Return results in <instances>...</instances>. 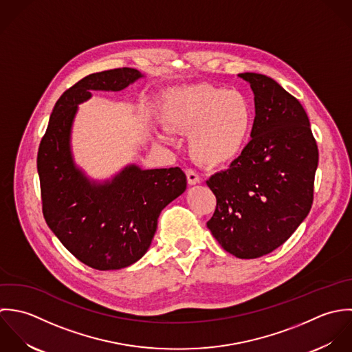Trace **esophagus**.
Listing matches in <instances>:
<instances>
[{
	"label": "esophagus",
	"mask_w": 352,
	"mask_h": 352,
	"mask_svg": "<svg viewBox=\"0 0 352 352\" xmlns=\"http://www.w3.org/2000/svg\"><path fill=\"white\" fill-rule=\"evenodd\" d=\"M186 178H188L189 185H197L200 182V175L192 168L186 170Z\"/></svg>",
	"instance_id": "34e87169"
}]
</instances>
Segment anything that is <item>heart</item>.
Wrapping results in <instances>:
<instances>
[{
    "mask_svg": "<svg viewBox=\"0 0 352 352\" xmlns=\"http://www.w3.org/2000/svg\"><path fill=\"white\" fill-rule=\"evenodd\" d=\"M163 117L168 129L189 135L192 157L206 167L235 160L253 125V109L242 92L211 84H196L173 92L166 100Z\"/></svg>",
    "mask_w": 352,
    "mask_h": 352,
    "instance_id": "b5f03b06",
    "label": "heart"
}]
</instances>
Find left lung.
<instances>
[{"label":"left lung","mask_w":352,"mask_h":352,"mask_svg":"<svg viewBox=\"0 0 352 352\" xmlns=\"http://www.w3.org/2000/svg\"><path fill=\"white\" fill-rule=\"evenodd\" d=\"M238 76L254 94L252 140L207 181L216 196L207 227L226 252L257 258L283 245L310 212L318 148L296 98L265 74Z\"/></svg>","instance_id":"obj_1"}]
</instances>
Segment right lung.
<instances>
[{"mask_svg":"<svg viewBox=\"0 0 352 352\" xmlns=\"http://www.w3.org/2000/svg\"><path fill=\"white\" fill-rule=\"evenodd\" d=\"M142 77L133 68L92 73L57 100L38 151L42 211L61 243L82 264L110 271L126 268L146 253L162 210L186 189L179 167L141 170L131 164L111 181H89L71 152L77 104L91 89L121 91Z\"/></svg>","mask_w":352,"mask_h":352,"instance_id":"obj_1","label":"right lung"}]
</instances>
